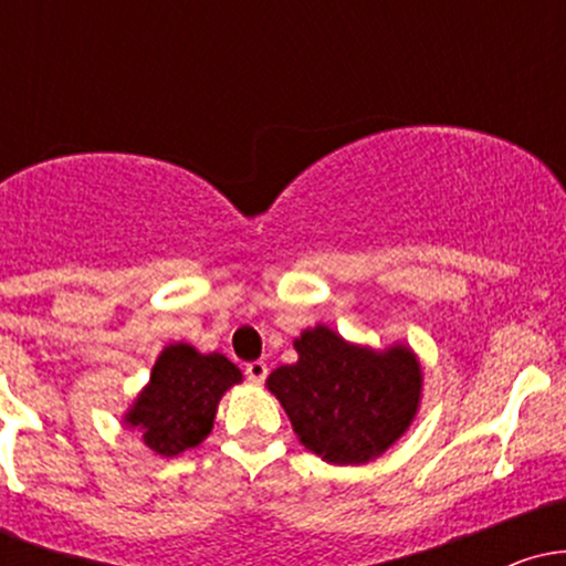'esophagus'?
Returning <instances> with one entry per match:
<instances>
[{
  "label": "esophagus",
  "instance_id": "obj_1",
  "mask_svg": "<svg viewBox=\"0 0 566 566\" xmlns=\"http://www.w3.org/2000/svg\"><path fill=\"white\" fill-rule=\"evenodd\" d=\"M244 373L250 382H263L265 375H269V365H265V361H250V365L244 367Z\"/></svg>",
  "mask_w": 566,
  "mask_h": 566
}]
</instances>
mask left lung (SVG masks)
Here are the masks:
<instances>
[{"label": "left lung", "mask_w": 566, "mask_h": 566, "mask_svg": "<svg viewBox=\"0 0 566 566\" xmlns=\"http://www.w3.org/2000/svg\"><path fill=\"white\" fill-rule=\"evenodd\" d=\"M292 346L297 361L276 367L265 388L305 450L333 465H361L409 431L423 399V365L412 346H361L327 324L303 329Z\"/></svg>", "instance_id": "1"}]
</instances>
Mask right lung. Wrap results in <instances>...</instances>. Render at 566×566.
<instances>
[{"instance_id": "obj_1", "label": "right lung", "mask_w": 566, "mask_h": 566, "mask_svg": "<svg viewBox=\"0 0 566 566\" xmlns=\"http://www.w3.org/2000/svg\"><path fill=\"white\" fill-rule=\"evenodd\" d=\"M237 382H242V369L223 354H201L184 340L170 343L122 423L140 433L146 450L175 458L210 437L220 399Z\"/></svg>"}]
</instances>
